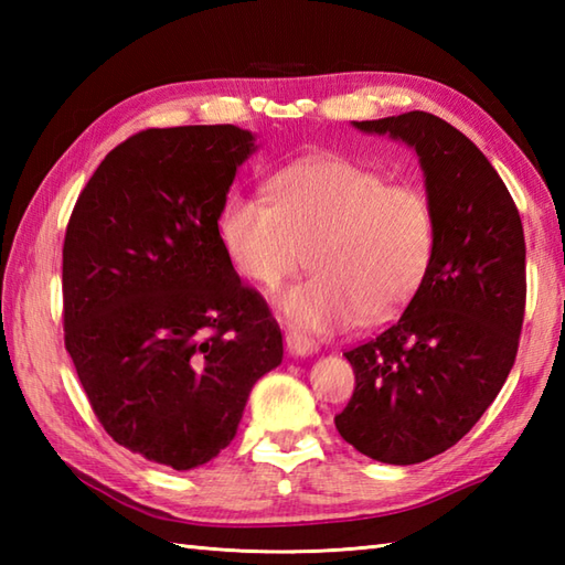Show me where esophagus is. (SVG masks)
<instances>
[{"mask_svg":"<svg viewBox=\"0 0 565 565\" xmlns=\"http://www.w3.org/2000/svg\"><path fill=\"white\" fill-rule=\"evenodd\" d=\"M286 347H289V352L294 356H313L320 350L316 340L306 338V334H301V332H289V334H286Z\"/></svg>","mask_w":565,"mask_h":565,"instance_id":"obj_1","label":"esophagus"}]
</instances>
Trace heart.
I'll return each mask as SVG.
<instances>
[{
  "instance_id": "b5f03b06",
  "label": "heart",
  "mask_w": 565,
  "mask_h": 565,
  "mask_svg": "<svg viewBox=\"0 0 565 565\" xmlns=\"http://www.w3.org/2000/svg\"><path fill=\"white\" fill-rule=\"evenodd\" d=\"M269 200L233 191L218 233L233 267L276 289L303 267L313 276L276 296L291 326L338 332L362 316L386 320L411 301L435 255V211L425 191L386 184L344 158H306L269 179Z\"/></svg>"
}]
</instances>
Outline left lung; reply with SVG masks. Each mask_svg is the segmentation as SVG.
<instances>
[{
  "mask_svg": "<svg viewBox=\"0 0 565 565\" xmlns=\"http://www.w3.org/2000/svg\"><path fill=\"white\" fill-rule=\"evenodd\" d=\"M352 126L415 150L435 255L403 316L344 352L356 388L334 425L369 459L411 466L454 447L508 381L524 320V233L493 164L439 116Z\"/></svg>",
  "mask_w": 565,
  "mask_h": 565,
  "instance_id": "obj_1",
  "label": "left lung"
}]
</instances>
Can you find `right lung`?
<instances>
[{
	"label": "right lung",
	"instance_id": "obj_1",
	"mask_svg": "<svg viewBox=\"0 0 565 565\" xmlns=\"http://www.w3.org/2000/svg\"><path fill=\"white\" fill-rule=\"evenodd\" d=\"M257 136L150 128L106 154L70 215L65 347L114 441L189 471L233 441L281 330L225 255L218 215Z\"/></svg>",
	"mask_w": 565,
	"mask_h": 565
}]
</instances>
